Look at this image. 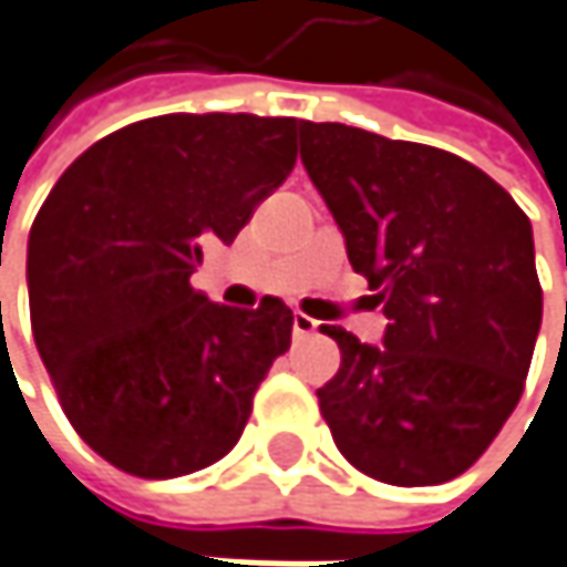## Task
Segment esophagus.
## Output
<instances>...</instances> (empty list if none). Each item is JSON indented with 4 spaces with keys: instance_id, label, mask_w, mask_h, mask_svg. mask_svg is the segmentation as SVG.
I'll use <instances>...</instances> for the list:
<instances>
[{
    "instance_id": "obj_1",
    "label": "esophagus",
    "mask_w": 567,
    "mask_h": 567,
    "mask_svg": "<svg viewBox=\"0 0 567 567\" xmlns=\"http://www.w3.org/2000/svg\"><path fill=\"white\" fill-rule=\"evenodd\" d=\"M291 330H295V337H311V333H317V320L315 317L301 315V311H295V317H291Z\"/></svg>"
}]
</instances>
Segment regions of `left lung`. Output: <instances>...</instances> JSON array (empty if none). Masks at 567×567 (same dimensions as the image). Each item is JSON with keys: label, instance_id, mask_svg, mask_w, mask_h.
Instances as JSON below:
<instances>
[{"label": "left lung", "instance_id": "1", "mask_svg": "<svg viewBox=\"0 0 567 567\" xmlns=\"http://www.w3.org/2000/svg\"><path fill=\"white\" fill-rule=\"evenodd\" d=\"M301 163L388 317L382 347L323 327L317 388L337 450L398 487L462 475L514 414L543 323L533 227L455 153L301 121Z\"/></svg>", "mask_w": 567, "mask_h": 567}]
</instances>
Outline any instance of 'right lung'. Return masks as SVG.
Segmentation results:
<instances>
[{"label":"right lung","mask_w":567,"mask_h":567,"mask_svg":"<svg viewBox=\"0 0 567 567\" xmlns=\"http://www.w3.org/2000/svg\"><path fill=\"white\" fill-rule=\"evenodd\" d=\"M295 131V117H147L76 156L34 217V343L73 430L127 475L224 458L291 343L285 301L227 308L188 279L285 183Z\"/></svg>","instance_id":"obj_1"}]
</instances>
